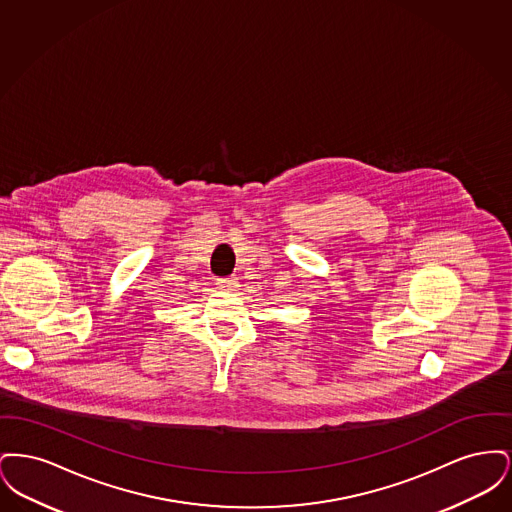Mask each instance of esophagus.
Returning a JSON list of instances; mask_svg holds the SVG:
<instances>
[{"mask_svg":"<svg viewBox=\"0 0 512 512\" xmlns=\"http://www.w3.org/2000/svg\"><path fill=\"white\" fill-rule=\"evenodd\" d=\"M217 286H219V290H224V292H232V290H236V288H238V280H236L234 276H228V278H219V280H217Z\"/></svg>","mask_w":512,"mask_h":512,"instance_id":"esophagus-1","label":"esophagus"}]
</instances>
